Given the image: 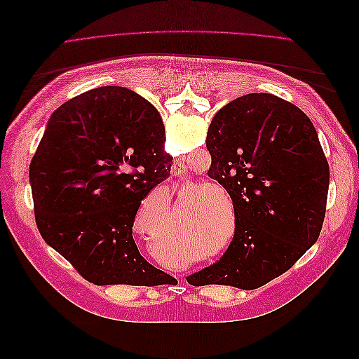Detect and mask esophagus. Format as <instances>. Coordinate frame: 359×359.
Masks as SVG:
<instances>
[{"mask_svg":"<svg viewBox=\"0 0 359 359\" xmlns=\"http://www.w3.org/2000/svg\"><path fill=\"white\" fill-rule=\"evenodd\" d=\"M170 172L173 177H184L187 173V166L186 163H184L182 160H177L172 163V168H170Z\"/></svg>","mask_w":359,"mask_h":359,"instance_id":"obj_1","label":"esophagus"}]
</instances>
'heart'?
I'll list each match as a JSON object with an SVG mask.
<instances>
[{
	"mask_svg": "<svg viewBox=\"0 0 359 359\" xmlns=\"http://www.w3.org/2000/svg\"><path fill=\"white\" fill-rule=\"evenodd\" d=\"M203 189H217V190L222 191V189L219 186H214V184L205 186ZM215 203H217V201L212 196L203 198L198 203V210L202 212L203 223H198L196 229L199 231L201 243H202V247L205 250L214 248L220 240V238H219L220 236L219 235V215L215 214V206H217Z\"/></svg>",
	"mask_w": 359,
	"mask_h": 359,
	"instance_id": "b5f03b06",
	"label": "heart"
}]
</instances>
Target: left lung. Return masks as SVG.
Here are the masks:
<instances>
[{
    "label": "left lung",
    "instance_id": "1",
    "mask_svg": "<svg viewBox=\"0 0 359 359\" xmlns=\"http://www.w3.org/2000/svg\"><path fill=\"white\" fill-rule=\"evenodd\" d=\"M208 177L229 193L235 235L215 264L187 277L193 286L252 290L297 262L318 241L330 166L310 118L266 93L223 106L206 135Z\"/></svg>",
    "mask_w": 359,
    "mask_h": 359
}]
</instances>
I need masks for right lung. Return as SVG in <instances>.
Segmentation results:
<instances>
[{"instance_id": "obj_1", "label": "right lung", "mask_w": 359, "mask_h": 359, "mask_svg": "<svg viewBox=\"0 0 359 359\" xmlns=\"http://www.w3.org/2000/svg\"><path fill=\"white\" fill-rule=\"evenodd\" d=\"M156 107L121 86L61 104L29 165L43 240L94 285L157 286L168 274L140 256L133 223L140 201L170 175Z\"/></svg>"}]
</instances>
